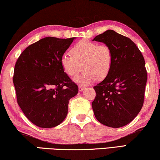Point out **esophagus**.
<instances>
[{"instance_id":"34e87169","label":"esophagus","mask_w":160,"mask_h":160,"mask_svg":"<svg viewBox=\"0 0 160 160\" xmlns=\"http://www.w3.org/2000/svg\"><path fill=\"white\" fill-rule=\"evenodd\" d=\"M84 88H85L84 86H78V90H79V91H82L83 89H84Z\"/></svg>"}]
</instances>
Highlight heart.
Wrapping results in <instances>:
<instances>
[{"mask_svg":"<svg viewBox=\"0 0 160 160\" xmlns=\"http://www.w3.org/2000/svg\"><path fill=\"white\" fill-rule=\"evenodd\" d=\"M71 53L63 54L60 64L69 77L77 76L82 65L84 71L74 79L79 84H89L97 78L103 79L112 68L113 56L111 48L107 44L83 40L73 47Z\"/></svg>","mask_w":160,"mask_h":160,"instance_id":"obj_1","label":"heart"}]
</instances>
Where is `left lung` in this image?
<instances>
[{
	"instance_id": "left-lung-1",
	"label": "left lung",
	"mask_w": 160,
	"mask_h": 160,
	"mask_svg": "<svg viewBox=\"0 0 160 160\" xmlns=\"http://www.w3.org/2000/svg\"><path fill=\"white\" fill-rule=\"evenodd\" d=\"M111 48L113 62L108 76L93 86L94 116L101 124L120 128L129 123L142 108L148 79L142 53L130 38L108 30L94 38Z\"/></svg>"
}]
</instances>
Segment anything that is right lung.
I'll list each match as a JSON object with an SVG mask.
<instances>
[{
    "label": "right lung",
    "instance_id": "add662e5",
    "mask_svg": "<svg viewBox=\"0 0 160 160\" xmlns=\"http://www.w3.org/2000/svg\"><path fill=\"white\" fill-rule=\"evenodd\" d=\"M74 39H41L28 46L15 65L18 103L37 126L54 128L62 122L67 116L69 100L78 93V86L60 64L62 55Z\"/></svg>",
    "mask_w": 160,
    "mask_h": 160
}]
</instances>
